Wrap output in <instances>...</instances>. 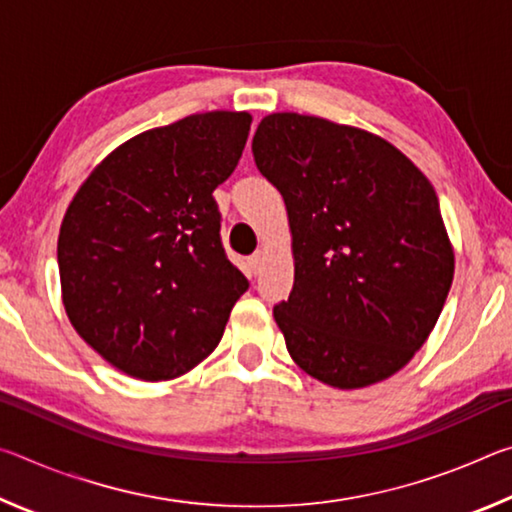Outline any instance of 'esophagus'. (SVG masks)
I'll return each mask as SVG.
<instances>
[{
    "mask_svg": "<svg viewBox=\"0 0 512 512\" xmlns=\"http://www.w3.org/2000/svg\"><path fill=\"white\" fill-rule=\"evenodd\" d=\"M262 264H264V255L262 253H255L253 257L248 259V266H250V273L257 275L259 271H262Z\"/></svg>",
    "mask_w": 512,
    "mask_h": 512,
    "instance_id": "obj_1",
    "label": "esophagus"
}]
</instances>
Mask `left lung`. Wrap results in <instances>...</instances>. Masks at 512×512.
<instances>
[{"label": "left lung", "mask_w": 512, "mask_h": 512, "mask_svg": "<svg viewBox=\"0 0 512 512\" xmlns=\"http://www.w3.org/2000/svg\"><path fill=\"white\" fill-rule=\"evenodd\" d=\"M253 155L289 214L296 275L273 316L291 359L341 391L395 375L454 280L427 176L377 135L298 112L259 121Z\"/></svg>", "instance_id": "8db88e82"}]
</instances>
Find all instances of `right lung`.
Listing matches in <instances>:
<instances>
[{
    "label": "right lung",
    "mask_w": 512,
    "mask_h": 512,
    "mask_svg": "<svg viewBox=\"0 0 512 512\" xmlns=\"http://www.w3.org/2000/svg\"><path fill=\"white\" fill-rule=\"evenodd\" d=\"M250 121L214 110L135 135L67 207L58 271L69 323L126 375L162 381L198 366L248 289L212 192L235 171Z\"/></svg>",
    "instance_id": "obj_1"
}]
</instances>
